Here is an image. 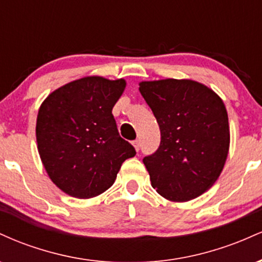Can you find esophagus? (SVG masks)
<instances>
[{"instance_id":"34e87169","label":"esophagus","mask_w":262,"mask_h":262,"mask_svg":"<svg viewBox=\"0 0 262 262\" xmlns=\"http://www.w3.org/2000/svg\"><path fill=\"white\" fill-rule=\"evenodd\" d=\"M133 145H134V148H135V150H137V151H139L140 150V141L139 140H134L133 141Z\"/></svg>"}]
</instances>
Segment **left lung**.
<instances>
[{"instance_id":"1","label":"left lung","mask_w":262,"mask_h":262,"mask_svg":"<svg viewBox=\"0 0 262 262\" xmlns=\"http://www.w3.org/2000/svg\"><path fill=\"white\" fill-rule=\"evenodd\" d=\"M139 86L161 133L158 150L143 159L152 188L173 202L201 196L217 181L229 151L223 101L192 80L143 81Z\"/></svg>"}]
</instances>
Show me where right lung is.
Returning <instances> with one entry per match:
<instances>
[{
  "mask_svg": "<svg viewBox=\"0 0 262 262\" xmlns=\"http://www.w3.org/2000/svg\"><path fill=\"white\" fill-rule=\"evenodd\" d=\"M125 81L89 76L50 93L37 118V143L45 170L65 193L91 198L114 183L127 159L137 154L121 138L112 110Z\"/></svg>",
  "mask_w": 262,
  "mask_h": 262,
  "instance_id": "1",
  "label": "right lung"
}]
</instances>
